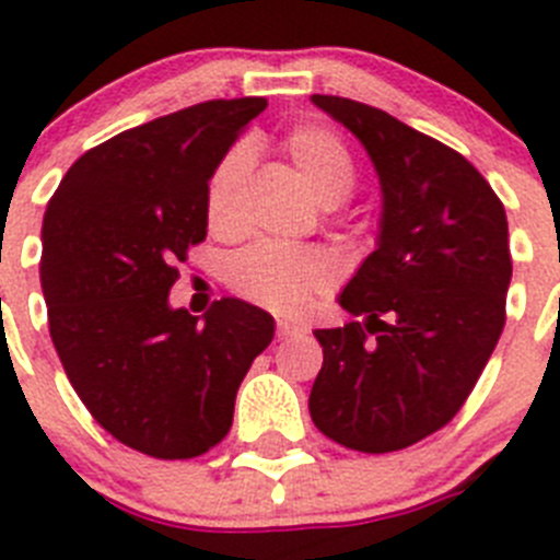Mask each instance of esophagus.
<instances>
[{
  "instance_id": "34e87169",
  "label": "esophagus",
  "mask_w": 560,
  "mask_h": 560,
  "mask_svg": "<svg viewBox=\"0 0 560 560\" xmlns=\"http://www.w3.org/2000/svg\"><path fill=\"white\" fill-rule=\"evenodd\" d=\"M276 335H279V340H292V337H304L306 329L299 324H290V320H279L276 324Z\"/></svg>"
}]
</instances>
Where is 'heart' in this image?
Here are the masks:
<instances>
[{"label":"heart","instance_id":"heart-1","mask_svg":"<svg viewBox=\"0 0 560 560\" xmlns=\"http://www.w3.org/2000/svg\"><path fill=\"white\" fill-rule=\"evenodd\" d=\"M284 150L292 167L299 170L306 189L324 206H337L351 195L357 184V161L340 136L320 125H301L290 130ZM248 173V148L236 144L206 184V218L214 231H231L236 225V198ZM337 265L326 250L290 248V245H254L231 261L229 281L243 299L295 317L335 287Z\"/></svg>","mask_w":560,"mask_h":560}]
</instances>
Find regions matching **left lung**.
Segmentation results:
<instances>
[{"label":"left lung","mask_w":560,"mask_h":560,"mask_svg":"<svg viewBox=\"0 0 560 560\" xmlns=\"http://www.w3.org/2000/svg\"><path fill=\"white\" fill-rule=\"evenodd\" d=\"M360 139L380 175L376 248L337 304L357 320L317 329L324 368L310 416L331 441L382 455L450 424L505 326V206L460 153L371 105L312 94Z\"/></svg>","instance_id":"8db88e82"}]
</instances>
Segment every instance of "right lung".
Instances as JSON below:
<instances>
[{
	"label": "right lung",
	"mask_w": 560,
	"mask_h": 560,
	"mask_svg": "<svg viewBox=\"0 0 560 560\" xmlns=\"http://www.w3.org/2000/svg\"><path fill=\"white\" fill-rule=\"evenodd\" d=\"M268 100H209L122 130L74 161L47 203L42 290L63 371L103 430L184 460L223 441L270 312L170 304L175 261L206 240V184Z\"/></svg>",
	"instance_id": "1"
}]
</instances>
